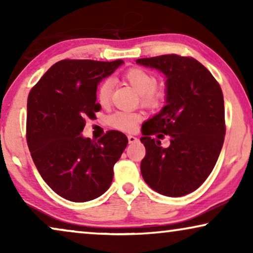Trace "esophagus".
I'll use <instances>...</instances> for the list:
<instances>
[{
  "mask_svg": "<svg viewBox=\"0 0 253 253\" xmlns=\"http://www.w3.org/2000/svg\"><path fill=\"white\" fill-rule=\"evenodd\" d=\"M127 140H129V144H134V143H137V141H138L137 137L132 136V134H130V136H127Z\"/></svg>",
  "mask_w": 253,
  "mask_h": 253,
  "instance_id": "esophagus-1",
  "label": "esophagus"
}]
</instances>
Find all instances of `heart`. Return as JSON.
Returning a JSON list of instances; mask_svg holds the SVG:
<instances>
[{"label": "heart", "mask_w": 253, "mask_h": 253, "mask_svg": "<svg viewBox=\"0 0 253 253\" xmlns=\"http://www.w3.org/2000/svg\"><path fill=\"white\" fill-rule=\"evenodd\" d=\"M126 82L139 93L141 101L148 107H157L162 101V93L155 89L157 78L151 72L144 69L133 68L130 69L124 76ZM113 83L109 79L103 81L99 85L96 95L101 106H108L112 95ZM141 120L140 114L133 112H116L109 119V123L113 127L121 131H133L137 127V124Z\"/></svg>", "instance_id": "1"}]
</instances>
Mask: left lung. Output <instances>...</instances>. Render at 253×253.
Returning <instances> with one entry per match:
<instances>
[{"label":"left lung","mask_w":253,"mask_h":253,"mask_svg":"<svg viewBox=\"0 0 253 253\" xmlns=\"http://www.w3.org/2000/svg\"><path fill=\"white\" fill-rule=\"evenodd\" d=\"M137 64L166 77L165 107L141 126L146 148L140 171L154 191L167 197L191 193L212 172L222 148L224 103L220 85L202 63L178 55L139 58ZM171 136L162 148L161 133ZM153 134L157 138H152Z\"/></svg>","instance_id":"8db88e82"}]
</instances>
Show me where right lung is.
I'll return each mask as SVG.
<instances>
[{"label":"right lung","instance_id":"obj_1","mask_svg":"<svg viewBox=\"0 0 253 253\" xmlns=\"http://www.w3.org/2000/svg\"><path fill=\"white\" fill-rule=\"evenodd\" d=\"M123 61L63 60L55 63L27 99L26 137L34 165L49 188L75 203L89 202L112 184L114 165L127 145L120 131L98 141L85 138L86 117L101 109L96 88Z\"/></svg>","mask_w":253,"mask_h":253}]
</instances>
